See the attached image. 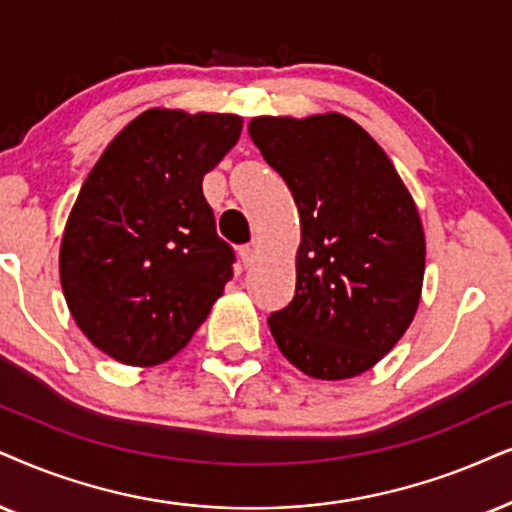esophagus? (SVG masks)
<instances>
[{"instance_id":"obj_1","label":"esophagus","mask_w":512,"mask_h":512,"mask_svg":"<svg viewBox=\"0 0 512 512\" xmlns=\"http://www.w3.org/2000/svg\"><path fill=\"white\" fill-rule=\"evenodd\" d=\"M257 252H260V243H257V241L243 245V248H241V260H243L245 267H250V264L255 262Z\"/></svg>"}]
</instances>
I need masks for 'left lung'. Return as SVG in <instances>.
<instances>
[{"label": "left lung", "instance_id": "8db88e82", "mask_svg": "<svg viewBox=\"0 0 512 512\" xmlns=\"http://www.w3.org/2000/svg\"><path fill=\"white\" fill-rule=\"evenodd\" d=\"M248 132L300 212L295 297L269 316V331L309 378L366 373L416 316L425 274L416 203L378 141L347 115H262Z\"/></svg>", "mask_w": 512, "mask_h": 512}]
</instances>
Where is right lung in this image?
<instances>
[{"label":"right lung","mask_w":512,"mask_h":512,"mask_svg":"<svg viewBox=\"0 0 512 512\" xmlns=\"http://www.w3.org/2000/svg\"><path fill=\"white\" fill-rule=\"evenodd\" d=\"M243 118L148 108L84 179L58 252L80 331L127 366L181 352L234 276L203 177L241 137Z\"/></svg>","instance_id":"right-lung-1"}]
</instances>
